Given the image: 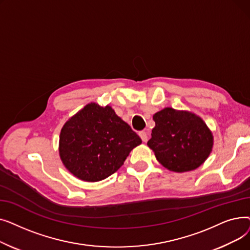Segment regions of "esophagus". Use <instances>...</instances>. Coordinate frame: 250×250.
Here are the masks:
<instances>
[{
	"label": "esophagus",
	"mask_w": 250,
	"mask_h": 250,
	"mask_svg": "<svg viewBox=\"0 0 250 250\" xmlns=\"http://www.w3.org/2000/svg\"><path fill=\"white\" fill-rule=\"evenodd\" d=\"M139 136L141 137V139H142V141L143 142H147L148 141V135H147V133L145 132V130H142V132H140L139 133Z\"/></svg>",
	"instance_id": "1"
}]
</instances>
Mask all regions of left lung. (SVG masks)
<instances>
[{"mask_svg": "<svg viewBox=\"0 0 250 250\" xmlns=\"http://www.w3.org/2000/svg\"><path fill=\"white\" fill-rule=\"evenodd\" d=\"M147 145L158 162L173 172L191 171L212 153L214 136L203 118L188 110L165 107L153 115Z\"/></svg>", "mask_w": 250, "mask_h": 250, "instance_id": "8db88e82", "label": "left lung"}]
</instances>
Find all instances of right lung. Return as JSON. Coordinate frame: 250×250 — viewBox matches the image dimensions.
Wrapping results in <instances>:
<instances>
[{"label":"right lung","mask_w":250,"mask_h":250,"mask_svg":"<svg viewBox=\"0 0 250 250\" xmlns=\"http://www.w3.org/2000/svg\"><path fill=\"white\" fill-rule=\"evenodd\" d=\"M141 143L111 106L90 102L62 125L59 154L74 176L96 182L116 172Z\"/></svg>","instance_id":"obj_1"}]
</instances>
